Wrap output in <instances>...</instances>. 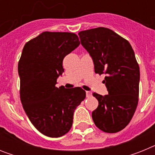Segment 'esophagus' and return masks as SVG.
<instances>
[{"label":"esophagus","mask_w":155,"mask_h":155,"mask_svg":"<svg viewBox=\"0 0 155 155\" xmlns=\"http://www.w3.org/2000/svg\"><path fill=\"white\" fill-rule=\"evenodd\" d=\"M91 94H91V91H86V96H87V98H88V97H91Z\"/></svg>","instance_id":"34e87169"}]
</instances>
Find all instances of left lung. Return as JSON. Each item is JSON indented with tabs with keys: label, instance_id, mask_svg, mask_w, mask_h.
Wrapping results in <instances>:
<instances>
[{
	"label": "left lung",
	"instance_id": "left-lung-1",
	"mask_svg": "<svg viewBox=\"0 0 155 155\" xmlns=\"http://www.w3.org/2000/svg\"><path fill=\"white\" fill-rule=\"evenodd\" d=\"M81 43L89 53L94 72L106 76L108 94L93 93L98 105L91 113L94 124L106 133L125 128L138 104L140 68L130 42L104 27L81 31Z\"/></svg>",
	"mask_w": 155,
	"mask_h": 155
}]
</instances>
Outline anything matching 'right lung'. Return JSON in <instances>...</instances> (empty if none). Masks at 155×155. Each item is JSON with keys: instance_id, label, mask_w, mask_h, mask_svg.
<instances>
[{"instance_id": "add662e5", "label": "right lung", "mask_w": 155, "mask_h": 155, "mask_svg": "<svg viewBox=\"0 0 155 155\" xmlns=\"http://www.w3.org/2000/svg\"><path fill=\"white\" fill-rule=\"evenodd\" d=\"M79 45L74 33L44 31L23 48L18 66L21 102L32 125L45 136L67 134L75 109L86 96L79 87H56L64 71L63 60Z\"/></svg>"}]
</instances>
